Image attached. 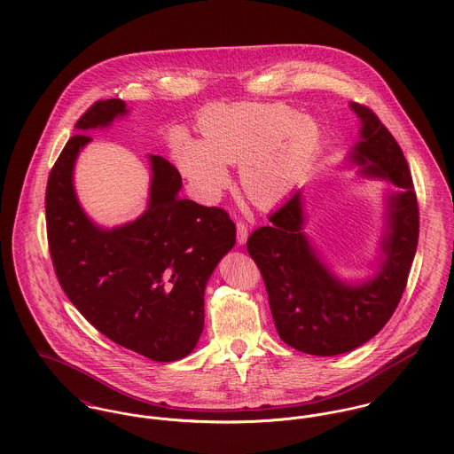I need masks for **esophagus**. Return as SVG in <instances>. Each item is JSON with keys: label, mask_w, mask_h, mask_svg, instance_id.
Returning a JSON list of instances; mask_svg holds the SVG:
<instances>
[{"label": "esophagus", "mask_w": 454, "mask_h": 454, "mask_svg": "<svg viewBox=\"0 0 454 454\" xmlns=\"http://www.w3.org/2000/svg\"><path fill=\"white\" fill-rule=\"evenodd\" d=\"M236 239H238V245H245L247 243V239H248V225L245 223V222H238V236H236Z\"/></svg>", "instance_id": "esophagus-1"}]
</instances>
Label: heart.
Wrapping results in <instances>:
<instances>
[{"instance_id":"b5f03b06","label":"heart","mask_w":454,"mask_h":454,"mask_svg":"<svg viewBox=\"0 0 454 454\" xmlns=\"http://www.w3.org/2000/svg\"><path fill=\"white\" fill-rule=\"evenodd\" d=\"M195 139L171 134V153L194 194L213 200L229 184L227 164H239L247 195L270 206L290 194L322 146L318 122L285 103L209 106L199 117Z\"/></svg>"}]
</instances>
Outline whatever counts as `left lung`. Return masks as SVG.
Instances as JSON below:
<instances>
[{"label":"left lung","mask_w":454,"mask_h":454,"mask_svg":"<svg viewBox=\"0 0 454 454\" xmlns=\"http://www.w3.org/2000/svg\"><path fill=\"white\" fill-rule=\"evenodd\" d=\"M362 122L360 141L349 160L367 178L388 180L387 232L374 278L348 285L311 247L304 227L302 192L295 191L248 238L247 248L265 283L272 320L292 348L318 356L348 353L372 339L395 313L407 285L419 236V211L407 160L378 115L349 105Z\"/></svg>","instance_id":"1"}]
</instances>
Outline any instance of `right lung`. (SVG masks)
<instances>
[{"label":"right lung","instance_id":"add662e5","mask_svg":"<svg viewBox=\"0 0 454 454\" xmlns=\"http://www.w3.org/2000/svg\"><path fill=\"white\" fill-rule=\"evenodd\" d=\"M128 114L122 99L96 101L56 160L45 194L47 238L58 279L83 318L114 342L155 362L187 356L204 326V288L236 243L225 209L180 199L182 176L150 155L148 209L122 227L101 229L82 209L73 168L90 141Z\"/></svg>","mask_w":454,"mask_h":454}]
</instances>
